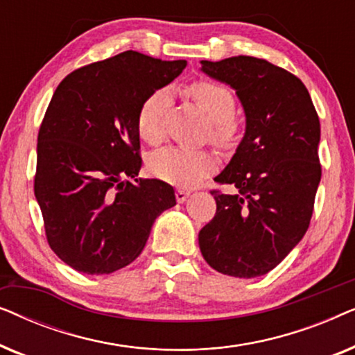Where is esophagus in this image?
<instances>
[{"label": "esophagus", "instance_id": "34e87169", "mask_svg": "<svg viewBox=\"0 0 355 355\" xmlns=\"http://www.w3.org/2000/svg\"><path fill=\"white\" fill-rule=\"evenodd\" d=\"M189 196H191V191H186V189H178V191H176V198H178L179 203L186 202Z\"/></svg>", "mask_w": 355, "mask_h": 355}]
</instances>
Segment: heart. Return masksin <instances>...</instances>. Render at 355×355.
<instances>
[{
    "label": "heart",
    "mask_w": 355,
    "mask_h": 355,
    "mask_svg": "<svg viewBox=\"0 0 355 355\" xmlns=\"http://www.w3.org/2000/svg\"><path fill=\"white\" fill-rule=\"evenodd\" d=\"M186 95L211 121V139L225 144L232 135L236 114V100L227 87L213 80H197L186 89ZM168 94L157 90L140 105L137 113V130L147 142H157L162 137V118ZM216 166V159L207 150L166 148L155 153L150 168L155 176L176 186H193Z\"/></svg>",
    "instance_id": "1"
}]
</instances>
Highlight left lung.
Wrapping results in <instances>:
<instances>
[{"label": "left lung", "instance_id": "1", "mask_svg": "<svg viewBox=\"0 0 355 355\" xmlns=\"http://www.w3.org/2000/svg\"><path fill=\"white\" fill-rule=\"evenodd\" d=\"M200 71L236 90L245 132L213 191L216 215L198 232L203 259L232 278L266 275L299 244L310 225L322 166L320 121L309 90L266 60L202 61Z\"/></svg>", "mask_w": 355, "mask_h": 355}]
</instances>
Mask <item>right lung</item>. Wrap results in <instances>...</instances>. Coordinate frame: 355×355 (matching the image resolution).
I'll return each instance as SVG.
<instances>
[{
  "instance_id": "right-lung-1",
  "label": "right lung",
  "mask_w": 355,
  "mask_h": 355,
  "mask_svg": "<svg viewBox=\"0 0 355 355\" xmlns=\"http://www.w3.org/2000/svg\"><path fill=\"white\" fill-rule=\"evenodd\" d=\"M187 62L139 51L76 69L58 85L40 125L35 198L51 250L80 273L110 275L137 259L174 189L137 179V113Z\"/></svg>"
}]
</instances>
